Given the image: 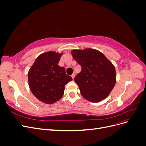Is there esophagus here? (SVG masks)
I'll return each mask as SVG.
<instances>
[{"label":"esophagus","instance_id":"esophagus-1","mask_svg":"<svg viewBox=\"0 0 146 146\" xmlns=\"http://www.w3.org/2000/svg\"><path fill=\"white\" fill-rule=\"evenodd\" d=\"M75 76H76V74H72V76H71V77H72V79H73V80H74V78H75Z\"/></svg>","mask_w":146,"mask_h":146}]
</instances>
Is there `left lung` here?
I'll return each instance as SVG.
<instances>
[{
	"label": "left lung",
	"instance_id": "1",
	"mask_svg": "<svg viewBox=\"0 0 146 146\" xmlns=\"http://www.w3.org/2000/svg\"><path fill=\"white\" fill-rule=\"evenodd\" d=\"M72 55L82 68L74 81L82 96L92 102L105 99L116 83L114 66L102 53L91 48L74 50Z\"/></svg>",
	"mask_w": 146,
	"mask_h": 146
}]
</instances>
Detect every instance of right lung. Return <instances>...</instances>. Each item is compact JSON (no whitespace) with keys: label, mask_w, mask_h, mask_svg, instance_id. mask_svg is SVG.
<instances>
[{"label":"right lung","mask_w":146,"mask_h":146,"mask_svg":"<svg viewBox=\"0 0 146 146\" xmlns=\"http://www.w3.org/2000/svg\"><path fill=\"white\" fill-rule=\"evenodd\" d=\"M61 54L48 52L39 55L28 73L30 89L42 102L52 104L60 100L64 94V86L72 80L58 62Z\"/></svg>","instance_id":"right-lung-1"}]
</instances>
